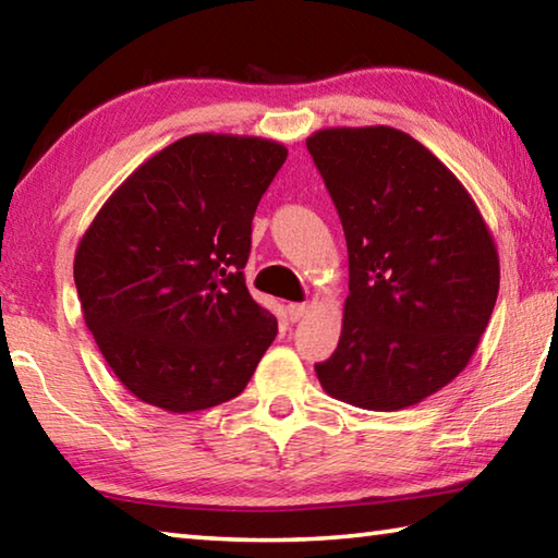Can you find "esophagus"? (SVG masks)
<instances>
[{
    "label": "esophagus",
    "instance_id": "34e87169",
    "mask_svg": "<svg viewBox=\"0 0 558 558\" xmlns=\"http://www.w3.org/2000/svg\"><path fill=\"white\" fill-rule=\"evenodd\" d=\"M286 315L290 323H300V319L307 315V305L305 302H290V305L286 307Z\"/></svg>",
    "mask_w": 558,
    "mask_h": 558
}]
</instances>
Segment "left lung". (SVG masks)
<instances>
[{
  "label": "left lung",
  "instance_id": "1",
  "mask_svg": "<svg viewBox=\"0 0 558 558\" xmlns=\"http://www.w3.org/2000/svg\"><path fill=\"white\" fill-rule=\"evenodd\" d=\"M307 149L349 253L342 337L317 379L359 409L421 403L465 369L489 323L493 235L458 177L401 130L329 128Z\"/></svg>",
  "mask_w": 558,
  "mask_h": 558
}]
</instances>
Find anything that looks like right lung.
<instances>
[{
  "label": "right lung",
  "instance_id": "1",
  "mask_svg": "<svg viewBox=\"0 0 558 558\" xmlns=\"http://www.w3.org/2000/svg\"><path fill=\"white\" fill-rule=\"evenodd\" d=\"M280 143L189 135L140 165L75 251L83 319L140 401L192 413L239 396L278 335L245 288L251 223Z\"/></svg>",
  "mask_w": 558,
  "mask_h": 558
}]
</instances>
